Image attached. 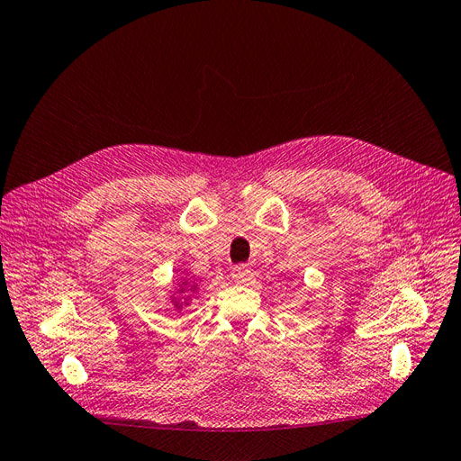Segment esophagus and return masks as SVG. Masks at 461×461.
Returning <instances> with one entry per match:
<instances>
[{
	"label": "esophagus",
	"instance_id": "1",
	"mask_svg": "<svg viewBox=\"0 0 461 461\" xmlns=\"http://www.w3.org/2000/svg\"><path fill=\"white\" fill-rule=\"evenodd\" d=\"M232 280L236 282V284H246L248 280H249V276H251V270H249V267H246V265H236L234 268H232Z\"/></svg>",
	"mask_w": 461,
	"mask_h": 461
}]
</instances>
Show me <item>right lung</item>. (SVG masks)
I'll return each instance as SVG.
<instances>
[{"instance_id":"obj_1","label":"right lung","mask_w":461,"mask_h":461,"mask_svg":"<svg viewBox=\"0 0 461 461\" xmlns=\"http://www.w3.org/2000/svg\"><path fill=\"white\" fill-rule=\"evenodd\" d=\"M187 291H196V285H191L189 280L185 278V280H181V282L177 284L176 291L172 293V297H170V301H172V304L176 306V310H181L183 306L189 304V299H191V297H185Z\"/></svg>"}]
</instances>
